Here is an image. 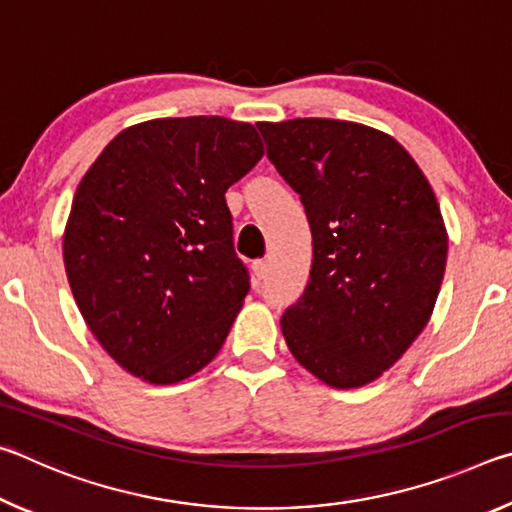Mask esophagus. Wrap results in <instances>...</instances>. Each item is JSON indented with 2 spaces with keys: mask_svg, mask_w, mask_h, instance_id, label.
Masks as SVG:
<instances>
[{
  "mask_svg": "<svg viewBox=\"0 0 512 512\" xmlns=\"http://www.w3.org/2000/svg\"><path fill=\"white\" fill-rule=\"evenodd\" d=\"M253 271L257 275V280H264L268 271H271V259H268V257L257 259V262H253Z\"/></svg>",
  "mask_w": 512,
  "mask_h": 512,
  "instance_id": "esophagus-1",
  "label": "esophagus"
}]
</instances>
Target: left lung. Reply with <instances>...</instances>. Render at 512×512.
Wrapping results in <instances>:
<instances>
[{"label": "left lung", "instance_id": "1", "mask_svg": "<svg viewBox=\"0 0 512 512\" xmlns=\"http://www.w3.org/2000/svg\"><path fill=\"white\" fill-rule=\"evenodd\" d=\"M257 128L314 239L305 293L282 314L284 341L327 386L370 384L436 305L447 264L436 194L404 146L370 126L309 117Z\"/></svg>", "mask_w": 512, "mask_h": 512}]
</instances>
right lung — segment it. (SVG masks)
Segmentation results:
<instances>
[{
	"mask_svg": "<svg viewBox=\"0 0 512 512\" xmlns=\"http://www.w3.org/2000/svg\"><path fill=\"white\" fill-rule=\"evenodd\" d=\"M262 155L244 121L153 119L121 131L83 176L67 280L90 332L135 377L176 384L221 350L250 289L225 192Z\"/></svg>",
	"mask_w": 512,
	"mask_h": 512,
	"instance_id": "obj_1",
	"label": "right lung"
}]
</instances>
